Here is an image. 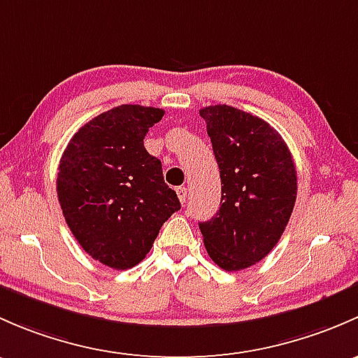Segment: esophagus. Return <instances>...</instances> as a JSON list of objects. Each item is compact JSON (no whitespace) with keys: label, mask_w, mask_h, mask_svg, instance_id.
I'll return each instance as SVG.
<instances>
[{"label":"esophagus","mask_w":358,"mask_h":358,"mask_svg":"<svg viewBox=\"0 0 358 358\" xmlns=\"http://www.w3.org/2000/svg\"><path fill=\"white\" fill-rule=\"evenodd\" d=\"M178 196H179V200H180V203H186V198H187V189L184 186H180V187H178Z\"/></svg>","instance_id":"34e87169"}]
</instances>
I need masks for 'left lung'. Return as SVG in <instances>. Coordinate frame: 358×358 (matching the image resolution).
Here are the masks:
<instances>
[{
	"mask_svg": "<svg viewBox=\"0 0 358 358\" xmlns=\"http://www.w3.org/2000/svg\"><path fill=\"white\" fill-rule=\"evenodd\" d=\"M222 200L200 222L210 259L224 271H241L271 253L296 201V171L285 139L265 120L229 105L205 106Z\"/></svg>",
	"mask_w": 358,
	"mask_h": 358,
	"instance_id": "left-lung-1",
	"label": "left lung"
}]
</instances>
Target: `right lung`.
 <instances>
[{"label": "right lung", "instance_id": "obj_1", "mask_svg": "<svg viewBox=\"0 0 358 358\" xmlns=\"http://www.w3.org/2000/svg\"><path fill=\"white\" fill-rule=\"evenodd\" d=\"M164 110L120 105L73 134L58 165L57 193L73 238L103 265L125 271L146 257L180 208L162 162L145 148Z\"/></svg>", "mask_w": 358, "mask_h": 358}]
</instances>
